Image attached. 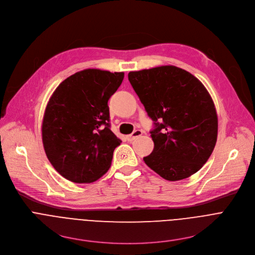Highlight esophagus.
I'll use <instances>...</instances> for the list:
<instances>
[{
	"label": "esophagus",
	"mask_w": 255,
	"mask_h": 255,
	"mask_svg": "<svg viewBox=\"0 0 255 255\" xmlns=\"http://www.w3.org/2000/svg\"><path fill=\"white\" fill-rule=\"evenodd\" d=\"M141 135H142V131H141V130H135L132 134L127 135V136H126V139H127L128 141H133L135 138H137V137H139V136H141Z\"/></svg>",
	"instance_id": "esophagus-1"
}]
</instances>
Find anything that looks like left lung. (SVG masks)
<instances>
[{
	"mask_svg": "<svg viewBox=\"0 0 255 255\" xmlns=\"http://www.w3.org/2000/svg\"><path fill=\"white\" fill-rule=\"evenodd\" d=\"M128 80L155 125L154 148L144 162L171 181L200 170L218 135L216 108L204 85L173 65L130 71Z\"/></svg>",
	"mask_w": 255,
	"mask_h": 255,
	"instance_id": "8db88e82",
	"label": "left lung"
}]
</instances>
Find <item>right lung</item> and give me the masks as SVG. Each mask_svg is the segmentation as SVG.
Segmentation results:
<instances>
[{"label":"right lung","instance_id":"right-lung-1","mask_svg":"<svg viewBox=\"0 0 255 255\" xmlns=\"http://www.w3.org/2000/svg\"><path fill=\"white\" fill-rule=\"evenodd\" d=\"M124 72L89 68L68 77L54 91L42 121V142L55 170L77 184L99 179L122 142L110 129L108 101Z\"/></svg>","mask_w":255,"mask_h":255}]
</instances>
